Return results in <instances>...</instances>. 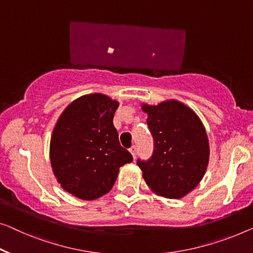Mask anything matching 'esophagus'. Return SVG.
Returning a JSON list of instances; mask_svg holds the SVG:
<instances>
[{
    "label": "esophagus",
    "instance_id": "1",
    "mask_svg": "<svg viewBox=\"0 0 253 253\" xmlns=\"http://www.w3.org/2000/svg\"><path fill=\"white\" fill-rule=\"evenodd\" d=\"M129 152L131 153V156H133V158L135 159V158H136V146H131L129 149Z\"/></svg>",
    "mask_w": 253,
    "mask_h": 253
}]
</instances>
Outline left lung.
<instances>
[{
  "mask_svg": "<svg viewBox=\"0 0 253 253\" xmlns=\"http://www.w3.org/2000/svg\"><path fill=\"white\" fill-rule=\"evenodd\" d=\"M154 141L148 161L137 160L150 190L160 197L180 199L193 191L206 174L209 141L199 116L177 100L142 104Z\"/></svg>",
  "mask_w": 253,
  "mask_h": 253,
  "instance_id": "obj_1",
  "label": "left lung"
}]
</instances>
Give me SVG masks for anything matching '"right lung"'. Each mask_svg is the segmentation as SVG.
<instances>
[{"label": "right lung", "instance_id": "obj_1", "mask_svg": "<svg viewBox=\"0 0 253 253\" xmlns=\"http://www.w3.org/2000/svg\"><path fill=\"white\" fill-rule=\"evenodd\" d=\"M119 102L101 93L73 101L52 131L50 160L58 183L82 200H95L111 190L119 168L133 161L120 146L114 126Z\"/></svg>", "mask_w": 253, "mask_h": 253}]
</instances>
